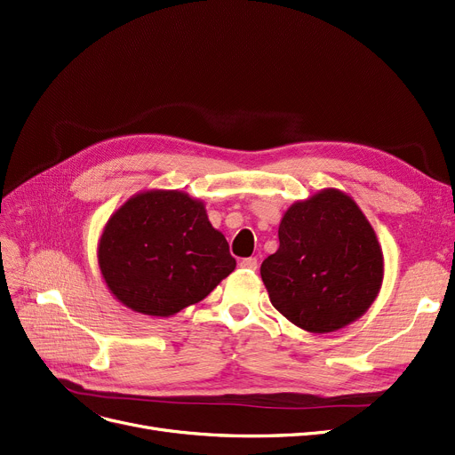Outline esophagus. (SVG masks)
<instances>
[{
	"mask_svg": "<svg viewBox=\"0 0 455 455\" xmlns=\"http://www.w3.org/2000/svg\"><path fill=\"white\" fill-rule=\"evenodd\" d=\"M240 266H242L243 269H256V267H259V260H256L254 256H249V259H243V260L240 262Z\"/></svg>",
	"mask_w": 455,
	"mask_h": 455,
	"instance_id": "esophagus-1",
	"label": "esophagus"
}]
</instances>
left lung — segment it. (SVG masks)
<instances>
[{"label": "left lung", "instance_id": "left-lung-1", "mask_svg": "<svg viewBox=\"0 0 455 455\" xmlns=\"http://www.w3.org/2000/svg\"><path fill=\"white\" fill-rule=\"evenodd\" d=\"M260 275L284 318L310 332H332L373 303L383 252L359 206L325 189L284 213L279 249L262 262Z\"/></svg>", "mask_w": 455, "mask_h": 455}]
</instances>
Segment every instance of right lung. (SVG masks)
<instances>
[{
	"mask_svg": "<svg viewBox=\"0 0 455 455\" xmlns=\"http://www.w3.org/2000/svg\"><path fill=\"white\" fill-rule=\"evenodd\" d=\"M98 264L118 301L160 318L203 301L235 267L204 204L180 191L130 199L104 228Z\"/></svg>",
	"mask_w": 455,
	"mask_h": 455,
	"instance_id": "1",
	"label": "right lung"
}]
</instances>
